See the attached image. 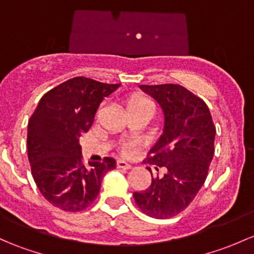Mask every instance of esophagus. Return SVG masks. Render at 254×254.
<instances>
[{
	"instance_id": "1",
	"label": "esophagus",
	"mask_w": 254,
	"mask_h": 254,
	"mask_svg": "<svg viewBox=\"0 0 254 254\" xmlns=\"http://www.w3.org/2000/svg\"><path fill=\"white\" fill-rule=\"evenodd\" d=\"M117 167H118L119 169H131V164L123 161V159H118V161H117Z\"/></svg>"
}]
</instances>
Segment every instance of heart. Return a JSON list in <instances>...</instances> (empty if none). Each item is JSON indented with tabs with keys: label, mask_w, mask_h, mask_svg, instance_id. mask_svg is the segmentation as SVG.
Returning <instances> with one entry per match:
<instances>
[{
	"label": "heart",
	"mask_w": 254,
	"mask_h": 254,
	"mask_svg": "<svg viewBox=\"0 0 254 254\" xmlns=\"http://www.w3.org/2000/svg\"><path fill=\"white\" fill-rule=\"evenodd\" d=\"M146 107H152L153 105L147 98L142 97V96H134L127 101V109L132 108H146ZM136 149V142H125L122 146V152L124 154H131L134 153Z\"/></svg>",
	"instance_id": "heart-1"
}]
</instances>
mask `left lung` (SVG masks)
<instances>
[{"mask_svg":"<svg viewBox=\"0 0 254 254\" xmlns=\"http://www.w3.org/2000/svg\"><path fill=\"white\" fill-rule=\"evenodd\" d=\"M140 89L158 102L164 114L163 132L147 159L167 173L152 176L149 188L134 192V198L148 217L172 218L188 208L203 186L214 156L215 127L204 101L185 87L163 84Z\"/></svg>","mask_w":254,"mask_h":254,"instance_id":"8db88e82","label":"left lung"}]
</instances>
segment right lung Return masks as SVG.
I'll return each instance as SVG.
<instances>
[{
    "label": "right lung",
    "mask_w": 254,
    "mask_h": 254,
    "mask_svg": "<svg viewBox=\"0 0 254 254\" xmlns=\"http://www.w3.org/2000/svg\"><path fill=\"white\" fill-rule=\"evenodd\" d=\"M78 76L45 93L28 124V158L42 196L65 212H80L100 193L103 175L116 159L85 167L79 141L91 127L98 106L119 89Z\"/></svg>",
    "instance_id": "add662e5"
}]
</instances>
